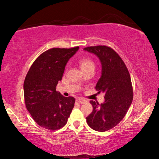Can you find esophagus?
I'll list each match as a JSON object with an SVG mask.
<instances>
[{
	"label": "esophagus",
	"mask_w": 159,
	"mask_h": 159,
	"mask_svg": "<svg viewBox=\"0 0 159 159\" xmlns=\"http://www.w3.org/2000/svg\"><path fill=\"white\" fill-rule=\"evenodd\" d=\"M77 101L79 102V103H80V104H85V103H86V102H87V100H86V99H83V98L77 99Z\"/></svg>",
	"instance_id": "esophagus-1"
}]
</instances>
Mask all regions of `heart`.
Here are the masks:
<instances>
[{"label": "heart", "mask_w": 159, "mask_h": 159, "mask_svg": "<svg viewBox=\"0 0 159 159\" xmlns=\"http://www.w3.org/2000/svg\"><path fill=\"white\" fill-rule=\"evenodd\" d=\"M79 64L82 71L90 68H95V64H94L93 61L88 57H85L80 59L79 60Z\"/></svg>", "instance_id": "1"}]
</instances>
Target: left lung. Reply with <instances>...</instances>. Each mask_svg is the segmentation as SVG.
I'll use <instances>...</instances> for the list:
<instances>
[{"mask_svg":"<svg viewBox=\"0 0 159 159\" xmlns=\"http://www.w3.org/2000/svg\"><path fill=\"white\" fill-rule=\"evenodd\" d=\"M95 54L102 64V75L95 89L104 93L105 101L101 104L91 100L93 110L86 118L93 130L104 132L118 125L127 113L133 99L130 76L124 61L111 48L97 45L85 48Z\"/></svg>","mask_w":159,"mask_h":159,"instance_id":"left-lung-1","label":"left lung"}]
</instances>
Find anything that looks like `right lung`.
<instances>
[{"mask_svg": "<svg viewBox=\"0 0 159 159\" xmlns=\"http://www.w3.org/2000/svg\"><path fill=\"white\" fill-rule=\"evenodd\" d=\"M79 47L54 48L39 56L32 64L24 83L26 107L38 125L57 130L67 123L75 103L73 97L56 91L66 63Z\"/></svg>", "mask_w": 159, "mask_h": 159, "instance_id": "1", "label": "right lung"}]
</instances>
